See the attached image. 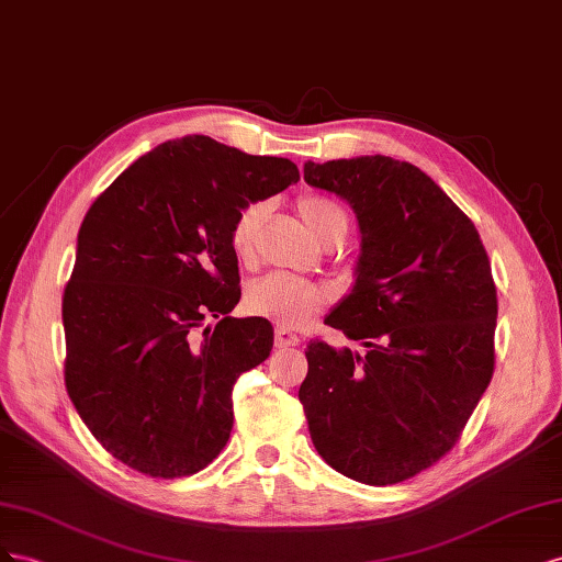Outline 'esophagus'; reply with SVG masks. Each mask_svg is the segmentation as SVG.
Masks as SVG:
<instances>
[{"label":"esophagus","mask_w":562,"mask_h":562,"mask_svg":"<svg viewBox=\"0 0 562 562\" xmlns=\"http://www.w3.org/2000/svg\"><path fill=\"white\" fill-rule=\"evenodd\" d=\"M299 344H301V339L296 334H292L290 329H284V327L276 329V346L278 348H294Z\"/></svg>","instance_id":"1"}]
</instances>
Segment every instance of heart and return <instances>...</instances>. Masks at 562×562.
<instances>
[{"label":"heart","mask_w":562,"mask_h":562,"mask_svg":"<svg viewBox=\"0 0 562 562\" xmlns=\"http://www.w3.org/2000/svg\"><path fill=\"white\" fill-rule=\"evenodd\" d=\"M268 214L266 202H251L233 221L231 228V247L239 259H249L254 251V239L259 226ZM299 214L311 233L325 239L336 228H348V216L341 204L327 198H301ZM323 292L315 284L299 280L284 272H270L259 280H254L245 292V306L251 315L268 317L282 327H301L323 308Z\"/></svg>","instance_id":"1"}]
</instances>
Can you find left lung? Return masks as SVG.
<instances>
[{"label":"left lung","instance_id":"obj_1","mask_svg":"<svg viewBox=\"0 0 562 562\" xmlns=\"http://www.w3.org/2000/svg\"><path fill=\"white\" fill-rule=\"evenodd\" d=\"M303 179L358 216L356 284L311 341L299 389L334 471L395 485L452 450L494 372L496 286L473 221L419 167L383 155L306 162Z\"/></svg>","mask_w":562,"mask_h":562}]
</instances>
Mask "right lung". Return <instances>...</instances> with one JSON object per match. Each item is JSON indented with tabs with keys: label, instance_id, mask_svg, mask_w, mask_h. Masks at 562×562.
Here are the masks:
<instances>
[{
	"label": "right lung",
	"instance_id": "1",
	"mask_svg": "<svg viewBox=\"0 0 562 562\" xmlns=\"http://www.w3.org/2000/svg\"><path fill=\"white\" fill-rule=\"evenodd\" d=\"M296 181L292 159L192 134L138 157L89 206L63 294L66 389L130 469L183 477L226 447L235 381L272 348L268 319L231 317V228Z\"/></svg>",
	"mask_w": 562,
	"mask_h": 562
}]
</instances>
